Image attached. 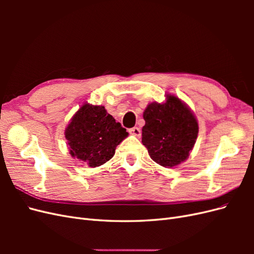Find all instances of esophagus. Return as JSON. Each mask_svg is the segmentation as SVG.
I'll list each match as a JSON object with an SVG mask.
<instances>
[{"label":"esophagus","mask_w":254,"mask_h":254,"mask_svg":"<svg viewBox=\"0 0 254 254\" xmlns=\"http://www.w3.org/2000/svg\"><path fill=\"white\" fill-rule=\"evenodd\" d=\"M129 133L135 135V136H140L141 135V129L139 127H133L129 129Z\"/></svg>","instance_id":"obj_1"}]
</instances>
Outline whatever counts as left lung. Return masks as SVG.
Masks as SVG:
<instances>
[{"label": "left lung", "mask_w": 254, "mask_h": 254, "mask_svg": "<svg viewBox=\"0 0 254 254\" xmlns=\"http://www.w3.org/2000/svg\"><path fill=\"white\" fill-rule=\"evenodd\" d=\"M143 118L142 143L155 162L173 167L188 159L197 139L198 123L179 98L168 95L164 104H149Z\"/></svg>", "instance_id": "obj_1"}]
</instances>
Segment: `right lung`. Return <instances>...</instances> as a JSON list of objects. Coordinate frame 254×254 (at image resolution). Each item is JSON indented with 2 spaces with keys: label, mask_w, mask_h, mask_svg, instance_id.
Wrapping results in <instances>:
<instances>
[{
  "label": "right lung",
  "mask_w": 254,
  "mask_h": 254,
  "mask_svg": "<svg viewBox=\"0 0 254 254\" xmlns=\"http://www.w3.org/2000/svg\"><path fill=\"white\" fill-rule=\"evenodd\" d=\"M128 135L126 129L103 106L83 105L65 129V139L74 158L91 167L109 161L117 146Z\"/></svg>",
  "instance_id": "obj_1"
}]
</instances>
